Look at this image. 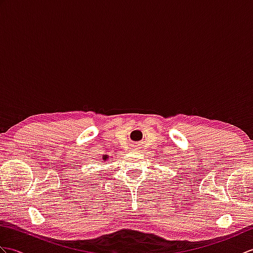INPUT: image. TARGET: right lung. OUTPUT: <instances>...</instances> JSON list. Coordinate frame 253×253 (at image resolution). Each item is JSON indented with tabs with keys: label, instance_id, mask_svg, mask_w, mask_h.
Returning <instances> with one entry per match:
<instances>
[{
	"label": "right lung",
	"instance_id": "add662e5",
	"mask_svg": "<svg viewBox=\"0 0 253 253\" xmlns=\"http://www.w3.org/2000/svg\"><path fill=\"white\" fill-rule=\"evenodd\" d=\"M107 159H109V155H102V160H103V161H106ZM101 161V160H100Z\"/></svg>",
	"mask_w": 253,
	"mask_h": 253
}]
</instances>
